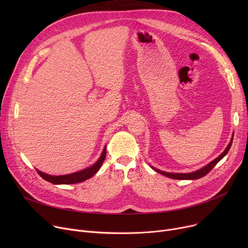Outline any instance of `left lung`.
<instances>
[{
  "label": "left lung",
  "instance_id": "left-lung-1",
  "mask_svg": "<svg viewBox=\"0 0 248 248\" xmlns=\"http://www.w3.org/2000/svg\"><path fill=\"white\" fill-rule=\"evenodd\" d=\"M232 140H233V137L231 138V140H230V142L228 144L227 148L225 149V151H224L222 154H221V155H219V157H217L215 160H213L212 162H210L208 165H206V166H204L203 168H201L200 170H198V171H195V172H192V173L182 174V173H168V172H163V171L158 170V169H155V168H154V167H152V169H153V170H155V172H158V173H160V174H162V175H164V176H166V177L171 178V179H177V180H197V179H200V178L204 177L205 175H207L208 173H209V172L212 170V169L215 167V165H216L221 159H223V157H225L226 154L228 153V151H229L230 148H231Z\"/></svg>",
  "mask_w": 248,
  "mask_h": 248
}]
</instances>
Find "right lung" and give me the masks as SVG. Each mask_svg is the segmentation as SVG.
Here are the masks:
<instances>
[{"mask_svg":"<svg viewBox=\"0 0 248 248\" xmlns=\"http://www.w3.org/2000/svg\"><path fill=\"white\" fill-rule=\"evenodd\" d=\"M106 155H107V148H104L103 151H102V154L100 155V158L95 162V164L84 169V170H82V171L72 173V174H69V175L52 176V175L45 174V173L40 172L38 170H37V172L44 180L50 182V183H52V184H65V185H66V184L80 183V182H83V181L91 178L98 172L104 159H106Z\"/></svg>","mask_w":248,"mask_h":248,"instance_id":"obj_1","label":"right lung"}]
</instances>
